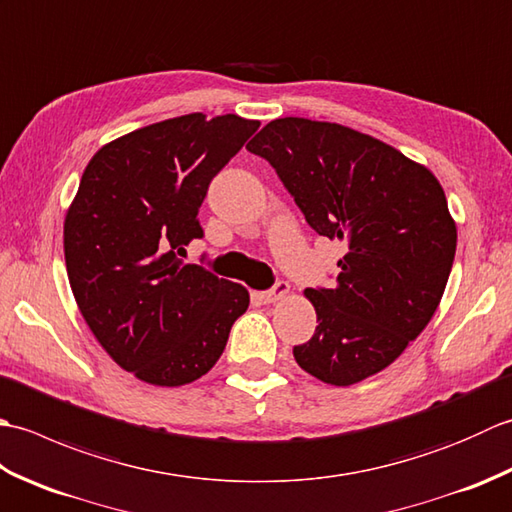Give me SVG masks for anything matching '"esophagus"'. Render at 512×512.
Here are the masks:
<instances>
[{
	"mask_svg": "<svg viewBox=\"0 0 512 512\" xmlns=\"http://www.w3.org/2000/svg\"><path fill=\"white\" fill-rule=\"evenodd\" d=\"M288 292H290V286L286 284V281H277V284L270 288V290L259 292V301H262V303H275L279 299H284Z\"/></svg>",
	"mask_w": 512,
	"mask_h": 512,
	"instance_id": "esophagus-1",
	"label": "esophagus"
}]
</instances>
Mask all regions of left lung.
<instances>
[{
	"mask_svg": "<svg viewBox=\"0 0 512 512\" xmlns=\"http://www.w3.org/2000/svg\"><path fill=\"white\" fill-rule=\"evenodd\" d=\"M266 158L306 222L347 253L334 288H308L312 339L301 369L347 387L378 374L427 328L458 244L438 178L374 136L339 123L286 116L246 145Z\"/></svg>",
	"mask_w": 512,
	"mask_h": 512,
	"instance_id": "1",
	"label": "left lung"
}]
</instances>
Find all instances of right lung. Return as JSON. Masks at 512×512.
I'll return each instance as SVG.
<instances>
[{
	"label": "right lung",
	"mask_w": 512,
	"mask_h": 512,
	"mask_svg": "<svg viewBox=\"0 0 512 512\" xmlns=\"http://www.w3.org/2000/svg\"><path fill=\"white\" fill-rule=\"evenodd\" d=\"M259 121L184 114L103 145L65 213L72 295L96 341L125 372L158 387L204 376L246 312L242 284L184 264L202 237L206 189Z\"/></svg>",
	"instance_id": "obj_1"
}]
</instances>
